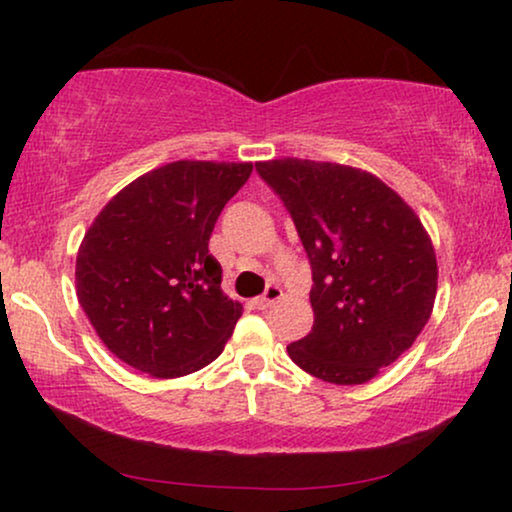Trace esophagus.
Instances as JSON below:
<instances>
[{
    "label": "esophagus",
    "instance_id": "1",
    "mask_svg": "<svg viewBox=\"0 0 512 512\" xmlns=\"http://www.w3.org/2000/svg\"><path fill=\"white\" fill-rule=\"evenodd\" d=\"M284 296V293H282V289H279V286L277 284H270L268 286V289H265V293H263V296H258L256 300H254V305L258 307V310H268V307H272V305H275L277 303V300L279 298H282Z\"/></svg>",
    "mask_w": 512,
    "mask_h": 512
}]
</instances>
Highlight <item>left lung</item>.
<instances>
[{
  "label": "left lung",
  "mask_w": 512,
  "mask_h": 512,
  "mask_svg": "<svg viewBox=\"0 0 512 512\" xmlns=\"http://www.w3.org/2000/svg\"><path fill=\"white\" fill-rule=\"evenodd\" d=\"M256 170L289 209L312 265L314 326L286 347L289 356L324 382L373 380L433 312L429 233L394 188L359 167L279 158Z\"/></svg>",
  "instance_id": "left-lung-1"
}]
</instances>
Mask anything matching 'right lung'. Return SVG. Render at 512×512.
I'll use <instances>...</instances> for the list:
<instances>
[{
    "mask_svg": "<svg viewBox=\"0 0 512 512\" xmlns=\"http://www.w3.org/2000/svg\"><path fill=\"white\" fill-rule=\"evenodd\" d=\"M251 163L177 160L142 174L95 216L76 254V296L114 356L172 380L223 352L242 305L207 244Z\"/></svg>",
    "mask_w": 512,
    "mask_h": 512,
    "instance_id": "1",
    "label": "right lung"
}]
</instances>
